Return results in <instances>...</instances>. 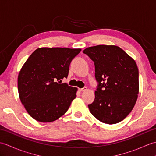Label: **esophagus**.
<instances>
[{"label": "esophagus", "mask_w": 156, "mask_h": 156, "mask_svg": "<svg viewBox=\"0 0 156 156\" xmlns=\"http://www.w3.org/2000/svg\"><path fill=\"white\" fill-rule=\"evenodd\" d=\"M87 90V87H84V88H82L79 89V90H80V92L85 91V90Z\"/></svg>", "instance_id": "1"}]
</instances>
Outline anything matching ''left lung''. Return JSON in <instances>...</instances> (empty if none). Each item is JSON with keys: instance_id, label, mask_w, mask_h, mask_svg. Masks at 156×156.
<instances>
[{"instance_id": "obj_1", "label": "left lung", "mask_w": 156, "mask_h": 156, "mask_svg": "<svg viewBox=\"0 0 156 156\" xmlns=\"http://www.w3.org/2000/svg\"><path fill=\"white\" fill-rule=\"evenodd\" d=\"M83 53L94 62L98 82L95 98L88 105L98 121L115 124L130 113L139 94V71L134 59L118 46L98 45Z\"/></svg>"}]
</instances>
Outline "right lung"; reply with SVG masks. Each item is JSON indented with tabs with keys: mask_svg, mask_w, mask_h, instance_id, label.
<instances>
[{
	"mask_svg": "<svg viewBox=\"0 0 156 156\" xmlns=\"http://www.w3.org/2000/svg\"><path fill=\"white\" fill-rule=\"evenodd\" d=\"M81 49L40 48L32 53L18 76L20 100L29 115L43 122L57 120L68 110L78 88L61 84Z\"/></svg>",
	"mask_w": 156,
	"mask_h": 156,
	"instance_id": "1",
	"label": "right lung"
}]
</instances>
